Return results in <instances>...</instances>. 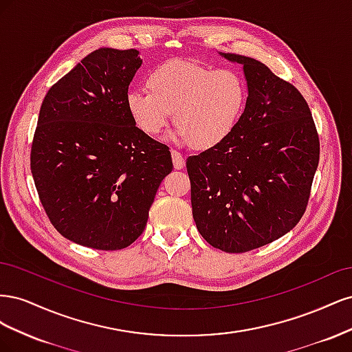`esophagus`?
Returning a JSON list of instances; mask_svg holds the SVG:
<instances>
[{
  "instance_id": "1",
  "label": "esophagus",
  "mask_w": 352,
  "mask_h": 352,
  "mask_svg": "<svg viewBox=\"0 0 352 352\" xmlns=\"http://www.w3.org/2000/svg\"><path fill=\"white\" fill-rule=\"evenodd\" d=\"M172 160L175 168H184L185 167V157L180 154L177 150H172Z\"/></svg>"
}]
</instances>
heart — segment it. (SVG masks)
Returning a JSON list of instances; mask_svg holds the SVG:
<instances>
[{
    "mask_svg": "<svg viewBox=\"0 0 352 352\" xmlns=\"http://www.w3.org/2000/svg\"><path fill=\"white\" fill-rule=\"evenodd\" d=\"M150 89H132L126 107L140 129L155 136L173 113L176 133L197 148L225 141L247 104V83L233 69H211L185 60H170L148 74Z\"/></svg>",
    "mask_w": 352,
    "mask_h": 352,
    "instance_id": "b5f03b06",
    "label": "heart"
}]
</instances>
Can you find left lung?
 I'll list each match as a JSON object with an SVG mask.
<instances>
[{
	"label": "left lung",
	"instance_id": "1",
	"mask_svg": "<svg viewBox=\"0 0 352 352\" xmlns=\"http://www.w3.org/2000/svg\"><path fill=\"white\" fill-rule=\"evenodd\" d=\"M243 66L245 110L225 141L186 158L197 229L211 247L247 252L283 236L304 216L320 141L310 107L261 61Z\"/></svg>",
	"mask_w": 352,
	"mask_h": 352
}]
</instances>
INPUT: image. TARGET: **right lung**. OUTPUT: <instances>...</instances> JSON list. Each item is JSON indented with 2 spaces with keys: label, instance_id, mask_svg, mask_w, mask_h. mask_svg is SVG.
<instances>
[{
  "label": "right lung",
  "instance_id": "1",
  "mask_svg": "<svg viewBox=\"0 0 352 352\" xmlns=\"http://www.w3.org/2000/svg\"><path fill=\"white\" fill-rule=\"evenodd\" d=\"M136 50L100 48L52 85L42 101L30 172L51 225L88 248L114 251L141 236L168 146L136 127L126 107L142 60Z\"/></svg>",
  "mask_w": 352,
  "mask_h": 352
}]
</instances>
